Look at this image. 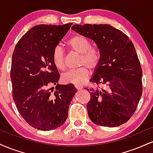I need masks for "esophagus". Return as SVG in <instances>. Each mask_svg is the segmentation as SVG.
<instances>
[{"label":"esophagus","instance_id":"obj_1","mask_svg":"<svg viewBox=\"0 0 153 153\" xmlns=\"http://www.w3.org/2000/svg\"><path fill=\"white\" fill-rule=\"evenodd\" d=\"M75 88H76L78 90H81V89L82 88V85H75Z\"/></svg>","mask_w":153,"mask_h":153}]
</instances>
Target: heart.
<instances>
[{
  "mask_svg": "<svg viewBox=\"0 0 153 153\" xmlns=\"http://www.w3.org/2000/svg\"><path fill=\"white\" fill-rule=\"evenodd\" d=\"M68 47L75 53L80 54L79 65H84L75 70L67 72L62 75V80L68 83L75 85H82L87 80L89 75V69L94 70L100 62V52L96 48L91 47V44L85 36L77 35L73 36L68 41ZM52 61L54 65L59 70L65 69V54L60 47H56L52 52Z\"/></svg>",
  "mask_w": 153,
  "mask_h": 153,
  "instance_id": "b5f03b06",
  "label": "heart"
}]
</instances>
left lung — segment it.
Masks as SVG:
<instances>
[{"label":"left lung","mask_w":153,"mask_h":153,"mask_svg":"<svg viewBox=\"0 0 153 153\" xmlns=\"http://www.w3.org/2000/svg\"><path fill=\"white\" fill-rule=\"evenodd\" d=\"M72 30L96 44L101 58L91 80L106 85V89H87L91 91L89 118L103 127L122 125L134 114L143 94V71L134 45L109 24H75Z\"/></svg>","instance_id":"obj_1"}]
</instances>
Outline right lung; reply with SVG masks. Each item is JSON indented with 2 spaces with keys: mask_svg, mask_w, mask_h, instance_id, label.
Instances as JSON below:
<instances>
[{
  "mask_svg": "<svg viewBox=\"0 0 153 153\" xmlns=\"http://www.w3.org/2000/svg\"><path fill=\"white\" fill-rule=\"evenodd\" d=\"M72 24L34 26L20 39L12 55L13 101L24 120L39 130H52L64 124L77 92L73 84H58L59 72L52 61L53 50ZM52 85H56L54 91L49 88Z\"/></svg>",
  "mask_w": 153,
  "mask_h": 153,
  "instance_id": "right-lung-1",
  "label": "right lung"
}]
</instances>
